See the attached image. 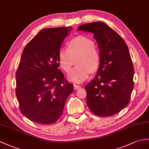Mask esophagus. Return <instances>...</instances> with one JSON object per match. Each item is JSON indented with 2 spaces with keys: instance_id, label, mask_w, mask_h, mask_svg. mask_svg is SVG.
Listing matches in <instances>:
<instances>
[{
  "instance_id": "1",
  "label": "esophagus",
  "mask_w": 149,
  "mask_h": 149,
  "mask_svg": "<svg viewBox=\"0 0 149 149\" xmlns=\"http://www.w3.org/2000/svg\"><path fill=\"white\" fill-rule=\"evenodd\" d=\"M81 88L80 86H78V85H74V89L75 90H77V89H79Z\"/></svg>"
}]
</instances>
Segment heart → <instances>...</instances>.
Listing matches in <instances>:
<instances>
[{
  "instance_id": "b5f03b06",
  "label": "heart",
  "mask_w": 149,
  "mask_h": 149,
  "mask_svg": "<svg viewBox=\"0 0 149 149\" xmlns=\"http://www.w3.org/2000/svg\"><path fill=\"white\" fill-rule=\"evenodd\" d=\"M93 41L89 38L79 36L71 40L69 49L61 47L58 51V60L60 67L65 72L70 71L74 58L77 57L76 66L68 75V79L75 83H81L89 77L91 72L100 67L101 56L99 51L94 47Z\"/></svg>"
}]
</instances>
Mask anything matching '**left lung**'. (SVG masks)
<instances>
[{"label":"left lung","instance_id":"obj_1","mask_svg":"<svg viewBox=\"0 0 149 149\" xmlns=\"http://www.w3.org/2000/svg\"><path fill=\"white\" fill-rule=\"evenodd\" d=\"M77 30L93 34L101 56L97 74L84 86L86 103L96 116H113L128 104L133 89L134 68L128 47L103 22L83 24Z\"/></svg>","mask_w":149,"mask_h":149}]
</instances>
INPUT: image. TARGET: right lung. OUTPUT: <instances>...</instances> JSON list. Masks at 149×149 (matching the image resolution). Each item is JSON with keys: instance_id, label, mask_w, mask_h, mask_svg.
Wrapping results in <instances>:
<instances>
[{"instance_id": "obj_1", "label": "right lung", "mask_w": 149, "mask_h": 149, "mask_svg": "<svg viewBox=\"0 0 149 149\" xmlns=\"http://www.w3.org/2000/svg\"><path fill=\"white\" fill-rule=\"evenodd\" d=\"M71 28L44 29L27 44L16 73L21 112L38 124L57 121L74 90L58 69V51Z\"/></svg>"}]
</instances>
